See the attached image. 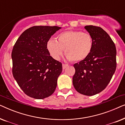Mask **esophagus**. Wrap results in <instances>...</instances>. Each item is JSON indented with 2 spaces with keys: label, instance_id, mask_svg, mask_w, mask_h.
I'll list each match as a JSON object with an SVG mask.
<instances>
[{
  "label": "esophagus",
  "instance_id": "1",
  "mask_svg": "<svg viewBox=\"0 0 125 125\" xmlns=\"http://www.w3.org/2000/svg\"><path fill=\"white\" fill-rule=\"evenodd\" d=\"M68 66V65L62 64V69H65Z\"/></svg>",
  "mask_w": 125,
  "mask_h": 125
}]
</instances>
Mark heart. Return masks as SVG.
Here are the masks:
<instances>
[{
    "label": "heart",
    "instance_id": "obj_1",
    "mask_svg": "<svg viewBox=\"0 0 125 125\" xmlns=\"http://www.w3.org/2000/svg\"><path fill=\"white\" fill-rule=\"evenodd\" d=\"M93 47L92 36L80 31L62 32L57 36V41L50 39L47 43L48 51L54 60H59L65 49L66 59L76 62L86 59L91 53Z\"/></svg>",
    "mask_w": 125,
    "mask_h": 125
}]
</instances>
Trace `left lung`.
<instances>
[{
    "mask_svg": "<svg viewBox=\"0 0 125 125\" xmlns=\"http://www.w3.org/2000/svg\"><path fill=\"white\" fill-rule=\"evenodd\" d=\"M92 36L93 47L91 53L74 64L73 85L82 94L91 96L102 92L108 85L116 69V48L111 37L101 27L86 25Z\"/></svg>",
    "mask_w": 125,
    "mask_h": 125,
    "instance_id": "1",
    "label": "left lung"
}]
</instances>
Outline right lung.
<instances>
[{
    "mask_svg": "<svg viewBox=\"0 0 125 125\" xmlns=\"http://www.w3.org/2000/svg\"><path fill=\"white\" fill-rule=\"evenodd\" d=\"M61 27L34 26L20 36L12 52V74L27 95L44 99L54 93L62 64L47 48L48 41Z\"/></svg>",
    "mask_w": 125,
    "mask_h": 125,
    "instance_id": "right-lung-1",
    "label": "right lung"
}]
</instances>
